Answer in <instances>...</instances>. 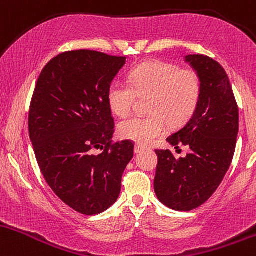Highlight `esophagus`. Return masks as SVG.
<instances>
[{"label":"esophagus","mask_w":256,"mask_h":256,"mask_svg":"<svg viewBox=\"0 0 256 256\" xmlns=\"http://www.w3.org/2000/svg\"><path fill=\"white\" fill-rule=\"evenodd\" d=\"M142 151H145V148H144V146H142V145H136V148H134V152H136V154H142Z\"/></svg>","instance_id":"34e87169"}]
</instances>
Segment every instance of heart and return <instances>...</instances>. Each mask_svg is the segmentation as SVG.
Returning <instances> with one entry per match:
<instances>
[{
	"label": "heart",
	"mask_w": 256,
	"mask_h": 256,
	"mask_svg": "<svg viewBox=\"0 0 256 256\" xmlns=\"http://www.w3.org/2000/svg\"><path fill=\"white\" fill-rule=\"evenodd\" d=\"M130 84L114 80L108 90V108L116 116L130 112L136 96H151V116H133L120 122L122 139L148 145L166 132L168 123L180 126L196 110L200 96V81L191 70L163 62H150L132 70Z\"/></svg>",
	"instance_id": "b5f03b06"
}]
</instances>
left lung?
I'll return each instance as SVG.
<instances>
[{
  "instance_id": "8db88e82",
  "label": "left lung",
  "mask_w": 256,
  "mask_h": 256,
  "mask_svg": "<svg viewBox=\"0 0 256 256\" xmlns=\"http://www.w3.org/2000/svg\"><path fill=\"white\" fill-rule=\"evenodd\" d=\"M200 81L198 105L188 122L166 142L190 152L175 158L170 150H156L158 164L154 192L160 203L188 212L209 200L228 173L238 136V108L224 68L200 54L185 56Z\"/></svg>"
}]
</instances>
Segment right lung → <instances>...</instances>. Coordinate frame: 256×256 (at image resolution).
<instances>
[{
    "instance_id": "obj_1",
    "label": "right lung",
    "mask_w": 256,
    "mask_h": 256,
    "mask_svg": "<svg viewBox=\"0 0 256 256\" xmlns=\"http://www.w3.org/2000/svg\"><path fill=\"white\" fill-rule=\"evenodd\" d=\"M124 64L126 56L65 52L44 66L31 100L28 134L40 169L54 194L84 215L116 202L134 156L132 142L111 144L108 90ZM98 148L104 151L96 155Z\"/></svg>"
}]
</instances>
